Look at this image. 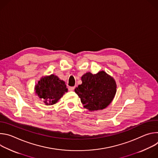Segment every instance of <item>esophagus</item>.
I'll return each instance as SVG.
<instances>
[{"label":"esophagus","mask_w":158,"mask_h":158,"mask_svg":"<svg viewBox=\"0 0 158 158\" xmlns=\"http://www.w3.org/2000/svg\"><path fill=\"white\" fill-rule=\"evenodd\" d=\"M74 89H75V87H69V91H74Z\"/></svg>","instance_id":"esophagus-1"}]
</instances>
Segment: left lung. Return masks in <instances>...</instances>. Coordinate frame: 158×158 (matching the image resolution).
I'll return each mask as SVG.
<instances>
[{"label":"left lung","instance_id":"8db88e82","mask_svg":"<svg viewBox=\"0 0 158 158\" xmlns=\"http://www.w3.org/2000/svg\"><path fill=\"white\" fill-rule=\"evenodd\" d=\"M82 84L75 89L84 107L89 111L106 108L114 99L117 85L114 79L105 71L96 74L86 73L81 77Z\"/></svg>","mask_w":158,"mask_h":158}]
</instances>
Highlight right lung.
<instances>
[{
    "label": "right lung",
    "mask_w": 158,
    "mask_h": 158,
    "mask_svg": "<svg viewBox=\"0 0 158 158\" xmlns=\"http://www.w3.org/2000/svg\"><path fill=\"white\" fill-rule=\"evenodd\" d=\"M67 92L65 82L54 74L42 76L34 87L35 94L47 106L57 102Z\"/></svg>",
    "instance_id": "right-lung-1"
}]
</instances>
